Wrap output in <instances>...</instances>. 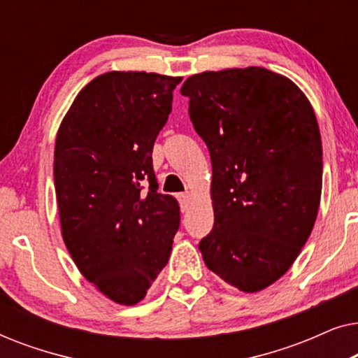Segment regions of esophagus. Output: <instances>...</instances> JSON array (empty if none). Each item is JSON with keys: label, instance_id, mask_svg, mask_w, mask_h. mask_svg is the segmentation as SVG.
I'll return each mask as SVG.
<instances>
[{"label": "esophagus", "instance_id": "obj_1", "mask_svg": "<svg viewBox=\"0 0 358 358\" xmlns=\"http://www.w3.org/2000/svg\"><path fill=\"white\" fill-rule=\"evenodd\" d=\"M179 203H180V210H182V212H185V210H187V207H189V202H190V194H179Z\"/></svg>", "mask_w": 358, "mask_h": 358}]
</instances>
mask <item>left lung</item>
I'll return each instance as SVG.
<instances>
[{
  "label": "left lung",
  "instance_id": "obj_1",
  "mask_svg": "<svg viewBox=\"0 0 358 358\" xmlns=\"http://www.w3.org/2000/svg\"><path fill=\"white\" fill-rule=\"evenodd\" d=\"M180 94L212 159L215 223L199 244L203 261L241 292L262 290L292 267L315 227V110L295 83L259 66L199 73Z\"/></svg>",
  "mask_w": 358,
  "mask_h": 358
}]
</instances>
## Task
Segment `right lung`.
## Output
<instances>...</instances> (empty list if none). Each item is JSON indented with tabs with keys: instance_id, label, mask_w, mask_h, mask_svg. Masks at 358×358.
<instances>
[{
	"instance_id": "add662e5",
	"label": "right lung",
	"mask_w": 358,
	"mask_h": 358,
	"mask_svg": "<svg viewBox=\"0 0 358 358\" xmlns=\"http://www.w3.org/2000/svg\"><path fill=\"white\" fill-rule=\"evenodd\" d=\"M180 80L104 73L80 91L57 134L63 241L83 275L119 305L143 300L179 229V203L158 194L151 153Z\"/></svg>"
}]
</instances>
